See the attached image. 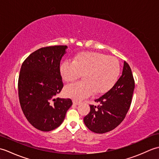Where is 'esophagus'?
<instances>
[{"label": "esophagus", "instance_id": "esophagus-1", "mask_svg": "<svg viewBox=\"0 0 159 159\" xmlns=\"http://www.w3.org/2000/svg\"><path fill=\"white\" fill-rule=\"evenodd\" d=\"M80 102H78V101H76V100H73V104H75V105H78Z\"/></svg>", "mask_w": 159, "mask_h": 159}]
</instances>
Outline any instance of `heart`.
I'll return each instance as SVG.
<instances>
[{
  "mask_svg": "<svg viewBox=\"0 0 159 159\" xmlns=\"http://www.w3.org/2000/svg\"><path fill=\"white\" fill-rule=\"evenodd\" d=\"M120 72L118 60L102 53L84 52L78 54L72 61L66 60L61 64L60 74L66 82H72L83 74L82 81L66 87V96L80 100L90 96L102 94L116 83Z\"/></svg>",
  "mask_w": 159,
  "mask_h": 159,
  "instance_id": "heart-1",
  "label": "heart"
}]
</instances>
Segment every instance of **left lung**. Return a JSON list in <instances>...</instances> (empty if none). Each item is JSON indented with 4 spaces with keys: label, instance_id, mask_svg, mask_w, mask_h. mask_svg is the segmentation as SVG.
<instances>
[{
    "label": "left lung",
    "instance_id": "obj_1",
    "mask_svg": "<svg viewBox=\"0 0 159 159\" xmlns=\"http://www.w3.org/2000/svg\"><path fill=\"white\" fill-rule=\"evenodd\" d=\"M134 80L129 65L124 62L122 74L109 92L95 100L99 105H90L84 123L93 133L102 134L116 128L126 116L130 107Z\"/></svg>",
    "mask_w": 159,
    "mask_h": 159
}]
</instances>
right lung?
Segmentation results:
<instances>
[{"instance_id": "1", "label": "right lung", "mask_w": 159, "mask_h": 159, "mask_svg": "<svg viewBox=\"0 0 159 159\" xmlns=\"http://www.w3.org/2000/svg\"><path fill=\"white\" fill-rule=\"evenodd\" d=\"M67 46L41 48L22 64L18 79V96L23 113L33 127L51 131L64 120L72 106L71 99L55 98L63 84L60 61Z\"/></svg>"}]
</instances>
